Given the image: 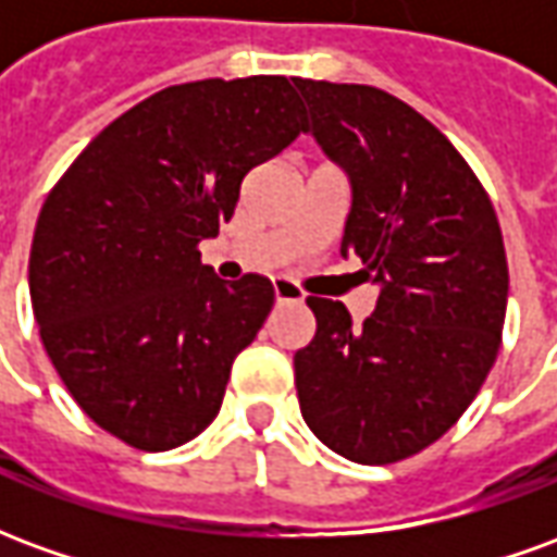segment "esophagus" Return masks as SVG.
<instances>
[{
  "label": "esophagus",
  "mask_w": 557,
  "mask_h": 557,
  "mask_svg": "<svg viewBox=\"0 0 557 557\" xmlns=\"http://www.w3.org/2000/svg\"><path fill=\"white\" fill-rule=\"evenodd\" d=\"M274 298H277L280 304H289V301H304V289L301 286H295L292 280L286 277H277L274 280Z\"/></svg>",
  "instance_id": "obj_1"
}]
</instances>
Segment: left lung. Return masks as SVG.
Listing matches in <instances>:
<instances>
[{
  "instance_id": "8db88e82",
  "label": "left lung",
  "mask_w": 557,
  "mask_h": 557,
  "mask_svg": "<svg viewBox=\"0 0 557 557\" xmlns=\"http://www.w3.org/2000/svg\"><path fill=\"white\" fill-rule=\"evenodd\" d=\"M310 134L351 178L339 253L379 283L375 313L307 298L315 337L295 387L315 438L361 466L438 442L478 397L502 349L507 253L490 194L418 110L375 86L295 79Z\"/></svg>"
}]
</instances>
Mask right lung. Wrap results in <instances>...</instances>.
Listing matches in <instances>:
<instances>
[{"label":"right lung","instance_id":"add662e5","mask_svg":"<svg viewBox=\"0 0 557 557\" xmlns=\"http://www.w3.org/2000/svg\"><path fill=\"white\" fill-rule=\"evenodd\" d=\"M301 131L286 77L170 86L103 127L44 199L32 313L67 394L119 442L172 450L218 418L274 286L223 283L199 242L230 223L244 175Z\"/></svg>","mask_w":557,"mask_h":557}]
</instances>
